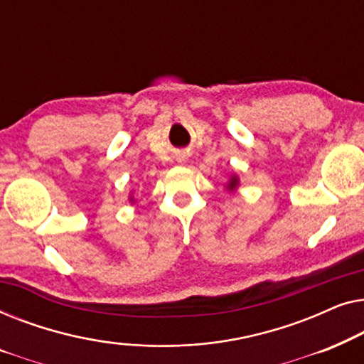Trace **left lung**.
Masks as SVG:
<instances>
[{
	"instance_id": "8db88e82",
	"label": "left lung",
	"mask_w": 364,
	"mask_h": 364,
	"mask_svg": "<svg viewBox=\"0 0 364 364\" xmlns=\"http://www.w3.org/2000/svg\"><path fill=\"white\" fill-rule=\"evenodd\" d=\"M238 186H240V178H238L237 173H232L230 178H228L227 183H225V188H227V191L230 192V193H233V192H237Z\"/></svg>"
}]
</instances>
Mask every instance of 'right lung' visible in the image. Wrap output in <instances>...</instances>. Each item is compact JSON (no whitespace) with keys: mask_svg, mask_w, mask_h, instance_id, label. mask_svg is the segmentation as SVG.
I'll list each match as a JSON object with an SVG mask.
<instances>
[{"mask_svg":"<svg viewBox=\"0 0 364 364\" xmlns=\"http://www.w3.org/2000/svg\"><path fill=\"white\" fill-rule=\"evenodd\" d=\"M129 202H131V203H136V202H137V198L134 197L132 193H129Z\"/></svg>","mask_w":364,"mask_h":364,"instance_id":"obj_1","label":"right lung"}]
</instances>
